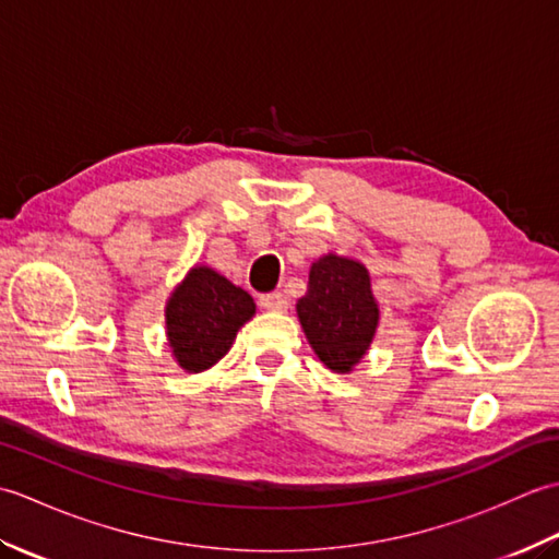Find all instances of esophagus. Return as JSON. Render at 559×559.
Instances as JSON below:
<instances>
[{"label": "esophagus", "instance_id": "1", "mask_svg": "<svg viewBox=\"0 0 559 559\" xmlns=\"http://www.w3.org/2000/svg\"><path fill=\"white\" fill-rule=\"evenodd\" d=\"M261 305L266 307V310H271V312H286L288 310V298L283 293H266V295H261V300H259Z\"/></svg>", "mask_w": 559, "mask_h": 559}]
</instances>
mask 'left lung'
I'll list each match as a JSON object with an SVG mask.
<instances>
[{"label": "left lung", "instance_id": "obj_1", "mask_svg": "<svg viewBox=\"0 0 559 559\" xmlns=\"http://www.w3.org/2000/svg\"><path fill=\"white\" fill-rule=\"evenodd\" d=\"M298 317L319 360L334 372H350L370 348L379 322L370 273L360 261L336 254L314 261Z\"/></svg>", "mask_w": 559, "mask_h": 559}]
</instances>
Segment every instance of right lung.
Here are the masks:
<instances>
[{
  "label": "right lung",
  "instance_id": "right-lung-1",
  "mask_svg": "<svg viewBox=\"0 0 559 559\" xmlns=\"http://www.w3.org/2000/svg\"><path fill=\"white\" fill-rule=\"evenodd\" d=\"M252 314L254 300L247 290L213 269H192L165 307L173 355L187 372L209 370L230 350L235 334Z\"/></svg>",
  "mask_w": 559,
  "mask_h": 559
}]
</instances>
